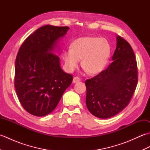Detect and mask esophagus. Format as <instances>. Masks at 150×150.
Segmentation results:
<instances>
[{
    "label": "esophagus",
    "instance_id": "obj_1",
    "mask_svg": "<svg viewBox=\"0 0 150 150\" xmlns=\"http://www.w3.org/2000/svg\"><path fill=\"white\" fill-rule=\"evenodd\" d=\"M79 81H81V79L77 77H75L73 79V83H77Z\"/></svg>",
    "mask_w": 150,
    "mask_h": 150
}]
</instances>
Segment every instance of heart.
Returning <instances> with one entry per match:
<instances>
[{
    "instance_id": "obj_1",
    "label": "heart",
    "mask_w": 150,
    "mask_h": 150,
    "mask_svg": "<svg viewBox=\"0 0 150 150\" xmlns=\"http://www.w3.org/2000/svg\"><path fill=\"white\" fill-rule=\"evenodd\" d=\"M110 53V44L104 38L83 37L73 41L70 50H64L62 57L68 71L77 68L82 59L81 66L84 71L95 75L106 66Z\"/></svg>"
}]
</instances>
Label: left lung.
Returning <instances> with one entry per match:
<instances>
[{"mask_svg":"<svg viewBox=\"0 0 150 150\" xmlns=\"http://www.w3.org/2000/svg\"><path fill=\"white\" fill-rule=\"evenodd\" d=\"M113 62L93 78L86 81V104L100 119L112 117L128 106L138 81L135 55L130 44L117 36Z\"/></svg>","mask_w":150,"mask_h":150,"instance_id":"obj_1","label":"left lung"}]
</instances>
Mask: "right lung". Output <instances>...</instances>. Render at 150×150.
Listing matches in <instances>:
<instances>
[{
    "label": "right lung",
    "mask_w": 150,
    "mask_h": 150,
    "mask_svg": "<svg viewBox=\"0 0 150 150\" xmlns=\"http://www.w3.org/2000/svg\"><path fill=\"white\" fill-rule=\"evenodd\" d=\"M69 28L46 25L30 35L18 50L15 66V87L28 113L45 116L55 110L73 76L60 67V40Z\"/></svg>",
    "instance_id": "1"
}]
</instances>
